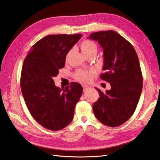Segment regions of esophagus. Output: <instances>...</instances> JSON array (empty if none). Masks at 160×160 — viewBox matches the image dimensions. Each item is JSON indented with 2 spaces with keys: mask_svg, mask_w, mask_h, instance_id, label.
<instances>
[{
  "mask_svg": "<svg viewBox=\"0 0 160 160\" xmlns=\"http://www.w3.org/2000/svg\"><path fill=\"white\" fill-rule=\"evenodd\" d=\"M82 87H83V91H86L89 90L90 89V87L89 86H87V85H82Z\"/></svg>",
  "mask_w": 160,
  "mask_h": 160,
  "instance_id": "1",
  "label": "esophagus"
}]
</instances>
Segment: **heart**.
<instances>
[{"mask_svg":"<svg viewBox=\"0 0 160 160\" xmlns=\"http://www.w3.org/2000/svg\"><path fill=\"white\" fill-rule=\"evenodd\" d=\"M80 49L82 51V53L86 57L88 56L92 55V54H96L98 52V46L96 43L91 40H84L83 41L80 43ZM72 50H70L66 54L65 58L68 60L70 56ZM94 74V71L93 70H83L79 69L74 74V77L76 79L80 82H88L91 80L93 75Z\"/></svg>","mask_w":160,"mask_h":160,"instance_id":"heart-1","label":"heart"}]
</instances>
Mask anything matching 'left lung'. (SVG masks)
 <instances>
[{
    "label": "left lung",
    "instance_id": "left-lung-1",
    "mask_svg": "<svg viewBox=\"0 0 160 160\" xmlns=\"http://www.w3.org/2000/svg\"><path fill=\"white\" fill-rule=\"evenodd\" d=\"M89 38L103 49L105 72L100 78L111 89L93 104L95 116L102 123L116 127L127 122L137 107L143 86V77L135 49L128 40L113 30L92 33Z\"/></svg>",
    "mask_w": 160,
    "mask_h": 160
}]
</instances>
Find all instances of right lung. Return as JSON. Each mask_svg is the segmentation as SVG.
<instances>
[{
    "instance_id": "right-lung-1",
    "label": "right lung",
    "mask_w": 160,
    "mask_h": 160,
    "mask_svg": "<svg viewBox=\"0 0 160 160\" xmlns=\"http://www.w3.org/2000/svg\"><path fill=\"white\" fill-rule=\"evenodd\" d=\"M82 34L49 35L33 45L22 64L20 87L29 113L47 129L59 131L72 121L82 93L77 82L60 89L53 78L64 67L65 57Z\"/></svg>"
}]
</instances>
